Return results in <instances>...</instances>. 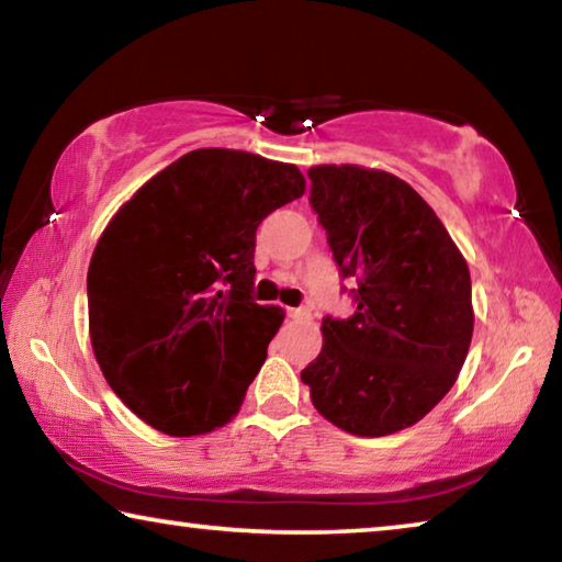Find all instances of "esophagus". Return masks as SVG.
I'll use <instances>...</instances> for the list:
<instances>
[{
    "instance_id": "esophagus-1",
    "label": "esophagus",
    "mask_w": 562,
    "mask_h": 562,
    "mask_svg": "<svg viewBox=\"0 0 562 562\" xmlns=\"http://www.w3.org/2000/svg\"><path fill=\"white\" fill-rule=\"evenodd\" d=\"M288 315H290L292 319H307V317H310V310H307V307H290Z\"/></svg>"
}]
</instances>
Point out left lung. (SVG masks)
Listing matches in <instances>:
<instances>
[{
  "label": "left lung",
  "instance_id": "left-lung-1",
  "mask_svg": "<svg viewBox=\"0 0 562 562\" xmlns=\"http://www.w3.org/2000/svg\"><path fill=\"white\" fill-rule=\"evenodd\" d=\"M307 177L355 313L323 317V350L300 378L317 413L345 432L393 435L456 385L475 323L470 270L400 177L355 165H319Z\"/></svg>",
  "mask_w": 562,
  "mask_h": 562
}]
</instances>
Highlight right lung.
Returning <instances> with one entry per match:
<instances>
[{"instance_id": "right-lung-1", "label": "right lung", "mask_w": 562, "mask_h": 562, "mask_svg": "<svg viewBox=\"0 0 562 562\" xmlns=\"http://www.w3.org/2000/svg\"><path fill=\"white\" fill-rule=\"evenodd\" d=\"M302 192L295 165L194 149L106 225L87 272L89 337L110 387L155 430L210 432L243 405L284 319L252 300L255 233Z\"/></svg>"}]
</instances>
